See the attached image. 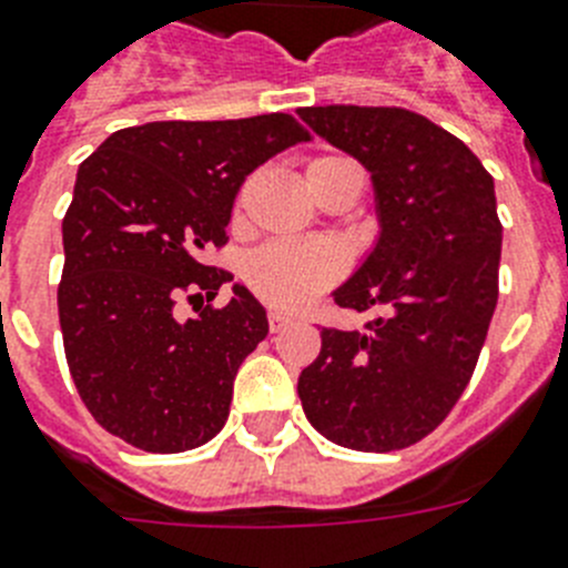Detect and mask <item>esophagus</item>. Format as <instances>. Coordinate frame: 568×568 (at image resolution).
<instances>
[{
	"label": "esophagus",
	"instance_id": "obj_1",
	"mask_svg": "<svg viewBox=\"0 0 568 568\" xmlns=\"http://www.w3.org/2000/svg\"><path fill=\"white\" fill-rule=\"evenodd\" d=\"M267 318H270V329H273V333H281V329H287L290 324H293V318H290V315H284V313H278V310H273Z\"/></svg>",
	"mask_w": 568,
	"mask_h": 568
}]
</instances>
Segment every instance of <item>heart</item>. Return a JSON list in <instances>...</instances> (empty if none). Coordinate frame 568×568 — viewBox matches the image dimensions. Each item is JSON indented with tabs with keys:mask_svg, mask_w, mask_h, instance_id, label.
<instances>
[{
	"mask_svg": "<svg viewBox=\"0 0 568 568\" xmlns=\"http://www.w3.org/2000/svg\"><path fill=\"white\" fill-rule=\"evenodd\" d=\"M344 170H355L353 164L335 155H318L307 164L310 187ZM346 273V255L338 244L329 241H270L255 253H250L244 264L247 287L264 304L284 313H298L318 298L327 287Z\"/></svg>",
	"mask_w": 568,
	"mask_h": 568,
	"instance_id": "heart-1",
	"label": "heart"
}]
</instances>
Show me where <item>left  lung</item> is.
Instances as JSON below:
<instances>
[{
  "instance_id": "obj_1",
  "label": "left lung",
  "mask_w": 568,
  "mask_h": 568,
  "mask_svg": "<svg viewBox=\"0 0 568 568\" xmlns=\"http://www.w3.org/2000/svg\"><path fill=\"white\" fill-rule=\"evenodd\" d=\"M315 135L369 173L378 239L335 287L341 307H378L364 333L321 329L298 375L310 424L358 453L429 435L458 404L498 304L495 182L460 139L413 110L301 108Z\"/></svg>"
}]
</instances>
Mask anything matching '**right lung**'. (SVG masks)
Instances as JSON below:
<instances>
[{"instance_id": "add662e5", "label": "right lung", "mask_w": 568, "mask_h": 568, "mask_svg": "<svg viewBox=\"0 0 568 568\" xmlns=\"http://www.w3.org/2000/svg\"><path fill=\"white\" fill-rule=\"evenodd\" d=\"M307 139L287 113L150 122L115 130L82 162L62 222L59 324L73 384L115 438L170 455L222 433L267 310L244 284L187 321L175 298H215L233 281L202 253L227 241L244 175Z\"/></svg>"}]
</instances>
